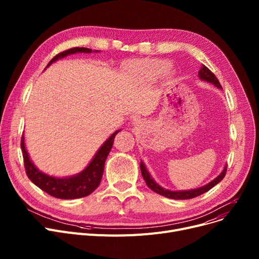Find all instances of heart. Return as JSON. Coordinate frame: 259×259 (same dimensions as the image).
I'll list each match as a JSON object with an SVG mask.
<instances>
[{
  "label": "heart",
  "instance_id": "heart-1",
  "mask_svg": "<svg viewBox=\"0 0 259 259\" xmlns=\"http://www.w3.org/2000/svg\"><path fill=\"white\" fill-rule=\"evenodd\" d=\"M170 63L166 60H144L131 64L133 73L141 79L151 80L160 77L169 69ZM168 74L170 72L168 71Z\"/></svg>",
  "mask_w": 259,
  "mask_h": 259
}]
</instances>
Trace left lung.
<instances>
[{
    "instance_id": "8db88e82",
    "label": "left lung",
    "mask_w": 259,
    "mask_h": 259,
    "mask_svg": "<svg viewBox=\"0 0 259 259\" xmlns=\"http://www.w3.org/2000/svg\"><path fill=\"white\" fill-rule=\"evenodd\" d=\"M198 76H199L200 79L209 81V83L213 84L217 88L222 89V85H221V83L219 81V79H217L215 74L209 69L208 67H206L205 65L201 66L200 70L198 72ZM141 171H142V175H143V178H144L147 186L150 188L152 191H154L155 193H157L159 195H162V196H165V197H168V198H171V199H190V198H194L196 196H199V195H201L203 193H206L207 191H209L210 189H212L215 185L219 184L225 178L226 172H227V166L224 168L222 173L219 176H217L216 179H214L212 182H210L206 186H202V187L197 188V189L186 190V191H170V190H167V189H164L162 187H160L151 178L150 173H149L148 170L146 169L143 161H141Z\"/></svg>"
}]
</instances>
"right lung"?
<instances>
[{
	"label": "right lung",
	"instance_id": "right-lung-1",
	"mask_svg": "<svg viewBox=\"0 0 259 259\" xmlns=\"http://www.w3.org/2000/svg\"><path fill=\"white\" fill-rule=\"evenodd\" d=\"M77 52H85V53H91L92 49L84 48V47H74L68 50H65L54 57L47 67H49L52 63L56 61L63 59L69 54H74ZM93 52H99V50ZM120 130L115 131L110 138H109L99 149V151L95 153L94 157L90 161V164L76 175L69 176V178H54V176L47 175L39 171L29 158L28 152L26 150L25 147V141L24 135L21 140V148L23 152V158H24V165L26 174L28 176V179L39 189H42L43 191L48 193L49 195L61 198V199H74V198H80L85 197L89 194H91L95 189H97L101 183L103 172H104V166L106 158L110 152L115 135Z\"/></svg>",
	"mask_w": 259,
	"mask_h": 259
}]
</instances>
